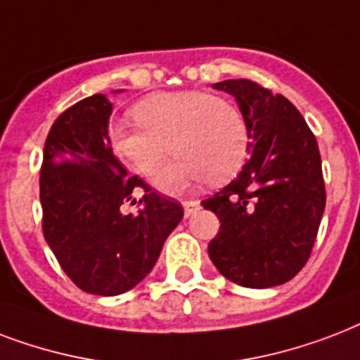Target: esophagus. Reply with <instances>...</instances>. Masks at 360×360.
I'll return each instance as SVG.
<instances>
[{
	"instance_id": "esophagus-1",
	"label": "esophagus",
	"mask_w": 360,
	"mask_h": 360,
	"mask_svg": "<svg viewBox=\"0 0 360 360\" xmlns=\"http://www.w3.org/2000/svg\"><path fill=\"white\" fill-rule=\"evenodd\" d=\"M182 206H184V214H186V218H189V216L199 208V200H184Z\"/></svg>"
}]
</instances>
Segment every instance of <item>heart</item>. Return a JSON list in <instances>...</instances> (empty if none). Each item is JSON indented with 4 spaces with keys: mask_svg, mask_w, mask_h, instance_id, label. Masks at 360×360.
<instances>
[{
    "mask_svg": "<svg viewBox=\"0 0 360 360\" xmlns=\"http://www.w3.org/2000/svg\"><path fill=\"white\" fill-rule=\"evenodd\" d=\"M131 114L136 124L110 125L108 144L146 178L155 176L172 150L176 155L155 178V186L167 193H180L205 178L224 182L248 158L246 120L225 97L195 90L158 94L136 103Z\"/></svg>",
    "mask_w": 360,
    "mask_h": 360,
    "instance_id": "1",
    "label": "heart"
}]
</instances>
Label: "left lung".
I'll list each match as a JSON object with an SVG mask.
<instances>
[{
	"label": "left lung",
	"mask_w": 360,
	"mask_h": 360,
	"mask_svg": "<svg viewBox=\"0 0 360 360\" xmlns=\"http://www.w3.org/2000/svg\"><path fill=\"white\" fill-rule=\"evenodd\" d=\"M212 88L238 103L252 158L233 182L200 202L221 224L208 255L238 285H281L310 257L325 212L316 136L293 103L257 82L224 80Z\"/></svg>",
	"instance_id": "1"
}]
</instances>
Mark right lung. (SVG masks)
<instances>
[{"label":"right lung","instance_id":"add662e5","mask_svg":"<svg viewBox=\"0 0 360 360\" xmlns=\"http://www.w3.org/2000/svg\"><path fill=\"white\" fill-rule=\"evenodd\" d=\"M112 103L96 94L61 112L44 142L39 178L43 235L75 285L114 297L141 283L167 236L184 218L182 206L127 176L108 144ZM145 189L136 217L119 206Z\"/></svg>","mask_w":360,"mask_h":360}]
</instances>
